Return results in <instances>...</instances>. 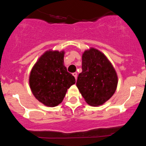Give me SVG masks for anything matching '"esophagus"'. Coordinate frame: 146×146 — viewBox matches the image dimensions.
<instances>
[{
  "label": "esophagus",
  "mask_w": 146,
  "mask_h": 146,
  "mask_svg": "<svg viewBox=\"0 0 146 146\" xmlns=\"http://www.w3.org/2000/svg\"><path fill=\"white\" fill-rule=\"evenodd\" d=\"M73 76L75 77V78H76V80L77 79V76H78V73H76V72H75V73H73Z\"/></svg>",
  "instance_id": "34e87169"
}]
</instances>
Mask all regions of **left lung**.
I'll use <instances>...</instances> for the list:
<instances>
[{
    "label": "left lung",
    "instance_id": "8db88e82",
    "mask_svg": "<svg viewBox=\"0 0 146 146\" xmlns=\"http://www.w3.org/2000/svg\"><path fill=\"white\" fill-rule=\"evenodd\" d=\"M82 71L76 86L91 106L103 105L113 95L118 84L116 72L110 60L98 50H86L82 57Z\"/></svg>",
    "mask_w": 146,
    "mask_h": 146
}]
</instances>
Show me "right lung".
<instances>
[{
	"label": "right lung",
	"instance_id": "add662e5",
	"mask_svg": "<svg viewBox=\"0 0 146 146\" xmlns=\"http://www.w3.org/2000/svg\"><path fill=\"white\" fill-rule=\"evenodd\" d=\"M64 51H46L32 68L29 84L32 93L48 107L57 106L64 100L67 89L76 83L75 78L64 65Z\"/></svg>",
	"mask_w": 146,
	"mask_h": 146
}]
</instances>
